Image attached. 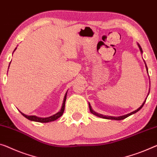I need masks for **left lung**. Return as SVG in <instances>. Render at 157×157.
I'll return each mask as SVG.
<instances>
[{
	"instance_id": "8db88e82",
	"label": "left lung",
	"mask_w": 157,
	"mask_h": 157,
	"mask_svg": "<svg viewBox=\"0 0 157 157\" xmlns=\"http://www.w3.org/2000/svg\"><path fill=\"white\" fill-rule=\"evenodd\" d=\"M137 45H138V47H139V48H140V50L141 53H143V50H142V48H141V47H140V45L138 44V43H137ZM145 66H146L147 71V72H148V69H147V67L146 64H145ZM149 93H148V94H149ZM146 100H147V98L145 99V100H144V102L143 103V105H142L140 106V107L138 108V109H137V110L134 111V112H131V113H129V114H126V115H124V116H121V117H109V116H105V115H102V114H98V113L95 112V111H93V110L92 109V107H91V106H90V103H89V108H90V112L92 113V114H93L94 115H95V116H97V117H98L102 118V119H112V120H123V119H126V118H127L128 117H129V116H131V115H132V114H135V113L137 112L140 109H141V108L143 107L144 104L145 103V102H146Z\"/></svg>"
}]
</instances>
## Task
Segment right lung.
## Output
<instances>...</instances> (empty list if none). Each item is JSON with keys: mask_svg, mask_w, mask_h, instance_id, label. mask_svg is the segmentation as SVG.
I'll return each instance as SVG.
<instances>
[{"mask_svg": "<svg viewBox=\"0 0 157 157\" xmlns=\"http://www.w3.org/2000/svg\"><path fill=\"white\" fill-rule=\"evenodd\" d=\"M17 49V48L14 49L15 50ZM10 66V64H9ZM67 92L64 95V100H63V103H62V108L61 109H60L59 112H58L56 114L51 116V117H46V118H40V117H36V116H27L25 114H23V113H21L20 111V113L21 114H22L24 117H26V119H28L30 121H36V122H40V123H48V122H50V121H53L57 120L58 118H59L63 114V112L64 111V107H65V102H66V99H67Z\"/></svg>", "mask_w": 157, "mask_h": 157, "instance_id": "obj_1", "label": "right lung"}]
</instances>
